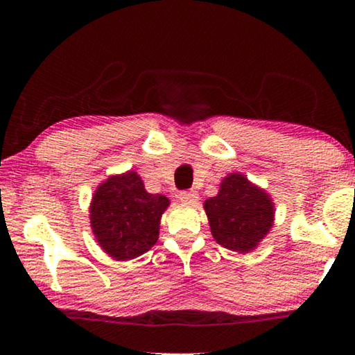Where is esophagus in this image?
I'll return each mask as SVG.
<instances>
[{
    "mask_svg": "<svg viewBox=\"0 0 355 355\" xmlns=\"http://www.w3.org/2000/svg\"><path fill=\"white\" fill-rule=\"evenodd\" d=\"M179 200L191 205V203H196L198 200V193L196 191H182L179 192Z\"/></svg>",
    "mask_w": 355,
    "mask_h": 355,
    "instance_id": "1",
    "label": "esophagus"
}]
</instances>
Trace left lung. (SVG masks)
Segmentation results:
<instances>
[{"mask_svg":"<svg viewBox=\"0 0 355 355\" xmlns=\"http://www.w3.org/2000/svg\"><path fill=\"white\" fill-rule=\"evenodd\" d=\"M203 208L215 241L239 254L254 250L275 220V205L268 193L241 173L223 179L218 196L205 200Z\"/></svg>","mask_w":355,"mask_h":355,"instance_id":"obj_1","label":"left lung"}]
</instances>
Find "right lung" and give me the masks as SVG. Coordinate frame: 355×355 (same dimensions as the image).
<instances>
[{"mask_svg":"<svg viewBox=\"0 0 355 355\" xmlns=\"http://www.w3.org/2000/svg\"><path fill=\"white\" fill-rule=\"evenodd\" d=\"M168 197L145 191L135 171L111 176L92 197L90 226L95 239L114 260H130L157 244Z\"/></svg>","mask_w":355,"mask_h":355,"instance_id":"obj_1","label":"right lung"}]
</instances>
